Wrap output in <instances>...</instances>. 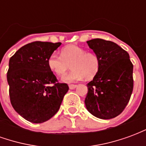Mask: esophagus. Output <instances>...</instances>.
<instances>
[{"mask_svg":"<svg viewBox=\"0 0 146 146\" xmlns=\"http://www.w3.org/2000/svg\"><path fill=\"white\" fill-rule=\"evenodd\" d=\"M76 87H77V85H76V84H70V85H69V88H70V89H71V90L75 89Z\"/></svg>","mask_w":146,"mask_h":146,"instance_id":"esophagus-1","label":"esophagus"}]
</instances>
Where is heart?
I'll list each match as a JSON object with an SVG mask.
<instances>
[{
    "label": "heart",
    "instance_id": "obj_1",
    "mask_svg": "<svg viewBox=\"0 0 146 146\" xmlns=\"http://www.w3.org/2000/svg\"><path fill=\"white\" fill-rule=\"evenodd\" d=\"M61 56L55 53L51 54L48 59V66L59 76H64L70 66L73 70L62 80L72 83L82 80H91L95 77L100 68L99 58L95 52L86 51L84 48L77 45H67L61 50Z\"/></svg>",
    "mask_w": 146,
    "mask_h": 146
}]
</instances>
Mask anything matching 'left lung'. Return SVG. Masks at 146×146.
Returning a JSON list of instances; mask_svg holds the SVG:
<instances>
[{
	"label": "left lung",
	"mask_w": 146,
	"mask_h": 146,
	"mask_svg": "<svg viewBox=\"0 0 146 146\" xmlns=\"http://www.w3.org/2000/svg\"><path fill=\"white\" fill-rule=\"evenodd\" d=\"M100 60V68L88 86L85 106L93 116L112 119L122 113L133 91V64L129 54L114 42L103 39L87 41Z\"/></svg>",
	"instance_id": "1"
}]
</instances>
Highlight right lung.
Listing matches in <instances>:
<instances>
[{
	"mask_svg": "<svg viewBox=\"0 0 146 146\" xmlns=\"http://www.w3.org/2000/svg\"><path fill=\"white\" fill-rule=\"evenodd\" d=\"M62 43L34 41L10 58L7 80L11 106L30 122L40 123L57 113L66 84L58 83L48 66V59Z\"/></svg>",
	"mask_w": 146,
	"mask_h": 146,
	"instance_id": "1",
	"label": "right lung"
}]
</instances>
